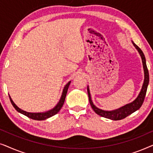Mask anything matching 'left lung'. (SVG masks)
Instances as JSON below:
<instances>
[{
	"instance_id": "left-lung-1",
	"label": "left lung",
	"mask_w": 153,
	"mask_h": 153,
	"mask_svg": "<svg viewBox=\"0 0 153 153\" xmlns=\"http://www.w3.org/2000/svg\"><path fill=\"white\" fill-rule=\"evenodd\" d=\"M133 45L134 46L136 49H137V51H139L142 60V63H143V70H144V81L143 86H142L141 91L140 92V93L138 95V97L136 98L134 101H133L131 103L127 104L126 105L122 106V107L118 108V109L114 110V111H104L100 108H98L97 107L93 104V102L91 100V93H90L89 88L88 86L87 91H88V95L89 98V102L91 104V106L92 108H93L94 111L99 116L104 117V118L111 119L113 120H122V119L126 118L127 116H128L129 115H130L134 113L136 111L139 109L142 104L143 103L144 99H145L146 91H147L148 85L149 83V73H148V68L146 65V58L145 56L143 53V51H141V49L136 45V44L132 41Z\"/></svg>"
}]
</instances>
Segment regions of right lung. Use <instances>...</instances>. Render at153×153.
I'll return each instance as SVG.
<instances>
[{
	"label": "right lung",
	"mask_w": 153,
	"mask_h": 153,
	"mask_svg": "<svg viewBox=\"0 0 153 153\" xmlns=\"http://www.w3.org/2000/svg\"><path fill=\"white\" fill-rule=\"evenodd\" d=\"M70 83H71V81H69V82L65 85V86L64 87L63 91H62L61 97H60L58 103L56 104V106L53 108H52V109L48 111L42 112V113H30V112L25 111L21 109V108H19L18 106H16L15 104H14V102L12 101V98L10 97V96L9 95L10 102H11V103L12 104V106H14V108H15V109L18 112L24 114V116H26L27 117H28V118L33 119V120H46V119H47V118H50V117L54 116V115H56V114H58V113L59 112V111L60 110V108H62V106L64 104L65 100V97H66L67 93H68L69 85H70Z\"/></svg>",
	"instance_id": "obj_1"
}]
</instances>
